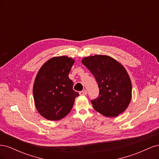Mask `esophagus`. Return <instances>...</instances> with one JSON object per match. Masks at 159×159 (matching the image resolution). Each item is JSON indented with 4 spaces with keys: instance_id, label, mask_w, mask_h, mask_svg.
<instances>
[{
    "instance_id": "1",
    "label": "esophagus",
    "mask_w": 159,
    "mask_h": 159,
    "mask_svg": "<svg viewBox=\"0 0 159 159\" xmlns=\"http://www.w3.org/2000/svg\"><path fill=\"white\" fill-rule=\"evenodd\" d=\"M88 93V91L86 90H84V91H81L80 92V95H86Z\"/></svg>"
}]
</instances>
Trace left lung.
<instances>
[{
  "mask_svg": "<svg viewBox=\"0 0 159 159\" xmlns=\"http://www.w3.org/2000/svg\"><path fill=\"white\" fill-rule=\"evenodd\" d=\"M82 64L98 84V98L91 102L98 112L107 117H117L128 107L132 98V84L123 66L105 55L85 57Z\"/></svg>",
  "mask_w": 159,
  "mask_h": 159,
  "instance_id": "obj_1",
  "label": "left lung"
}]
</instances>
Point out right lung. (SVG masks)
I'll return each mask as SVG.
<instances>
[{"label": "right lung", "instance_id": "obj_1", "mask_svg": "<svg viewBox=\"0 0 159 159\" xmlns=\"http://www.w3.org/2000/svg\"><path fill=\"white\" fill-rule=\"evenodd\" d=\"M74 62L66 56L53 57L38 72L33 85L34 100L38 112L48 120L58 121L66 117L79 95L68 77Z\"/></svg>", "mask_w": 159, "mask_h": 159}]
</instances>
